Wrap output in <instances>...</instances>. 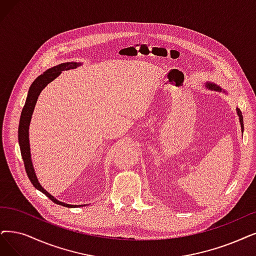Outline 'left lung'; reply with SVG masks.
Instances as JSON below:
<instances>
[{"instance_id":"obj_1","label":"left lung","mask_w":256,"mask_h":256,"mask_svg":"<svg viewBox=\"0 0 256 256\" xmlns=\"http://www.w3.org/2000/svg\"><path fill=\"white\" fill-rule=\"evenodd\" d=\"M205 87H206L207 89H209V90L218 91V92H224V94H227L226 90H224V89H222L220 86H218V84H216V83H212V82H206ZM236 114H238V118H240V124L242 132V131H244V120H242V111H240L238 108H236Z\"/></svg>"}]
</instances>
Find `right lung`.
<instances>
[{"label":"right lung","mask_w":256,"mask_h":256,"mask_svg":"<svg viewBox=\"0 0 256 256\" xmlns=\"http://www.w3.org/2000/svg\"><path fill=\"white\" fill-rule=\"evenodd\" d=\"M82 63H76V62H66L58 64L54 67H51L47 69L43 74L38 76L34 80V83L30 86L28 90V94L27 98L25 102L24 108L22 110L21 114V118H20V124H18V145L20 149H21V154L22 158L24 160V165L25 169L27 172V176L30 180V182H32V185L38 191L43 192L47 198H49L54 202L58 204V205L68 207V208H78V207H83L85 205H70V204H66L63 202H60L56 200L54 196L46 191L42 185L38 182V180L36 176V171L32 165V153H30V144H29V126H30V120H32V116L34 114V110L36 104V100L38 98L40 94L42 92V90L50 83L52 82L54 78H56L62 71L69 70V69H76L80 67Z\"/></svg>","instance_id":"add662e5"}]
</instances>
